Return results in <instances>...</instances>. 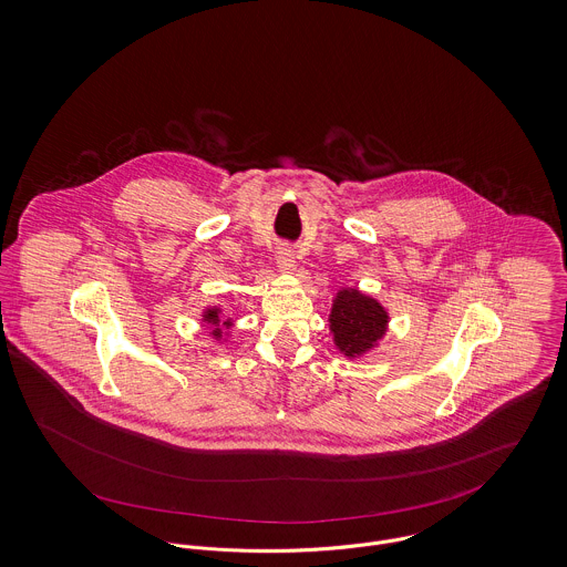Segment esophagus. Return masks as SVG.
<instances>
[{
	"label": "esophagus",
	"mask_w": 567,
	"mask_h": 567,
	"mask_svg": "<svg viewBox=\"0 0 567 567\" xmlns=\"http://www.w3.org/2000/svg\"><path fill=\"white\" fill-rule=\"evenodd\" d=\"M276 262L285 271H293L296 269V254H293V250H289V248H280L276 252Z\"/></svg>",
	"instance_id": "obj_1"
}]
</instances>
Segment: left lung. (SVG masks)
Returning <instances> with one entry per match:
<instances>
[{
	"label": "left lung",
	"instance_id": "obj_1",
	"mask_svg": "<svg viewBox=\"0 0 567 567\" xmlns=\"http://www.w3.org/2000/svg\"><path fill=\"white\" fill-rule=\"evenodd\" d=\"M386 313L377 300L359 293L357 289H343L330 311V330L337 348L346 357H359L368 352L384 334Z\"/></svg>",
	"mask_w": 567,
	"mask_h": 567
}]
</instances>
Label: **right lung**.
I'll use <instances>...</instances> for the list:
<instances>
[{
  "label": "right lung",
  "mask_w": 567,
  "mask_h": 567,
  "mask_svg": "<svg viewBox=\"0 0 567 567\" xmlns=\"http://www.w3.org/2000/svg\"><path fill=\"white\" fill-rule=\"evenodd\" d=\"M204 319H206L208 323L219 326V309H210V311H206ZM224 326H230V321H224ZM213 334H215V337H221V328H215V330H213Z\"/></svg>",
  "instance_id": "1"
}]
</instances>
